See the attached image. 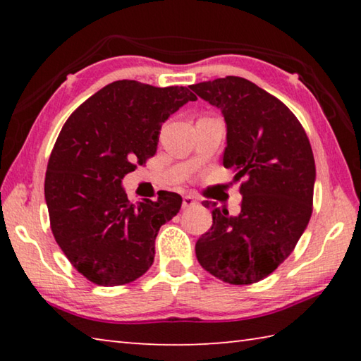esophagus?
<instances>
[{"instance_id": "obj_1", "label": "esophagus", "mask_w": 361, "mask_h": 361, "mask_svg": "<svg viewBox=\"0 0 361 361\" xmlns=\"http://www.w3.org/2000/svg\"><path fill=\"white\" fill-rule=\"evenodd\" d=\"M195 204H197V200H195L192 195H185V197H183V209H189V207H194Z\"/></svg>"}]
</instances>
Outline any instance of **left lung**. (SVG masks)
I'll return each mask as SVG.
<instances>
[{
  "instance_id": "8db88e82",
  "label": "left lung",
  "mask_w": 361,
  "mask_h": 361,
  "mask_svg": "<svg viewBox=\"0 0 361 361\" xmlns=\"http://www.w3.org/2000/svg\"><path fill=\"white\" fill-rule=\"evenodd\" d=\"M191 89L221 109L228 126L223 166L243 178L240 213L213 209V224L195 243V256L223 282L252 285L288 258L307 228L314 152L290 108L248 79L226 76Z\"/></svg>"
}]
</instances>
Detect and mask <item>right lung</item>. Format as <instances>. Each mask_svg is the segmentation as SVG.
<instances>
[{
  "label": "right lung",
  "instance_id": "obj_1",
  "mask_svg": "<svg viewBox=\"0 0 361 361\" xmlns=\"http://www.w3.org/2000/svg\"><path fill=\"white\" fill-rule=\"evenodd\" d=\"M194 100L188 87L122 79L79 105L60 130L44 180L49 219L59 247L92 283H130L154 261L157 232L180 212L181 195L132 204L121 181L156 154L162 122Z\"/></svg>",
  "mask_w": 361,
  "mask_h": 361
}]
</instances>
